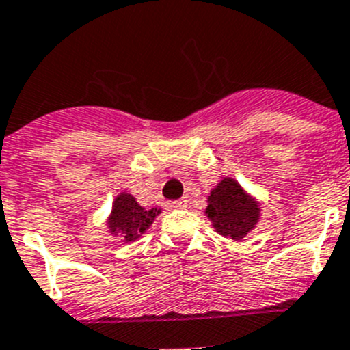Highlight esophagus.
I'll return each mask as SVG.
<instances>
[{
    "instance_id": "1",
    "label": "esophagus",
    "mask_w": 350,
    "mask_h": 350,
    "mask_svg": "<svg viewBox=\"0 0 350 350\" xmlns=\"http://www.w3.org/2000/svg\"><path fill=\"white\" fill-rule=\"evenodd\" d=\"M186 205H188V200H186V198L176 200V202H172V203H171L172 208H185Z\"/></svg>"
}]
</instances>
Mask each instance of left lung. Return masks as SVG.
Returning a JSON list of instances; mask_svg holds the SVG:
<instances>
[{"mask_svg": "<svg viewBox=\"0 0 350 350\" xmlns=\"http://www.w3.org/2000/svg\"><path fill=\"white\" fill-rule=\"evenodd\" d=\"M206 215L222 236L239 241L246 237L258 222L260 206L243 191L234 179L226 178L212 189L208 196Z\"/></svg>", "mask_w": 350, "mask_h": 350, "instance_id": "1", "label": "left lung"}]
</instances>
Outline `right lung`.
<instances>
[{
    "label": "right lung",
    "instance_id": "add662e5",
    "mask_svg": "<svg viewBox=\"0 0 350 350\" xmlns=\"http://www.w3.org/2000/svg\"><path fill=\"white\" fill-rule=\"evenodd\" d=\"M159 213L157 208L145 210L137 203V200L128 193H121L114 200L113 213L109 217V230L113 234H120L124 241H135L140 234L150 227L155 215Z\"/></svg>",
    "mask_w": 350,
    "mask_h": 350
}]
</instances>
